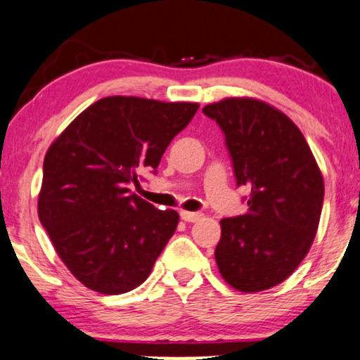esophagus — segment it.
Wrapping results in <instances>:
<instances>
[{
    "mask_svg": "<svg viewBox=\"0 0 360 360\" xmlns=\"http://www.w3.org/2000/svg\"><path fill=\"white\" fill-rule=\"evenodd\" d=\"M181 218H183L184 221L194 223V221L201 220V218H203V214H201V213H196V212H181Z\"/></svg>",
    "mask_w": 360,
    "mask_h": 360,
    "instance_id": "esophagus-1",
    "label": "esophagus"
}]
</instances>
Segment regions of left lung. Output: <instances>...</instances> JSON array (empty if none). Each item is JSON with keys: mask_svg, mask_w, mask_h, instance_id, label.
Wrapping results in <instances>:
<instances>
[{"mask_svg": "<svg viewBox=\"0 0 360 360\" xmlns=\"http://www.w3.org/2000/svg\"><path fill=\"white\" fill-rule=\"evenodd\" d=\"M203 113L225 135L237 186L250 189L247 213L223 218L214 249L230 286L257 292L278 286L307 257L323 206V177L300 128L252 98H226Z\"/></svg>", "mask_w": 360, "mask_h": 360, "instance_id": "8db88e82", "label": "left lung"}]
</instances>
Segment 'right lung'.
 <instances>
[{
  "label": "right lung",
  "mask_w": 360,
  "mask_h": 360,
  "mask_svg": "<svg viewBox=\"0 0 360 360\" xmlns=\"http://www.w3.org/2000/svg\"><path fill=\"white\" fill-rule=\"evenodd\" d=\"M198 103L108 96L53 140L44 159L39 218L62 262L86 288L122 295L143 283L179 214L130 191L155 172Z\"/></svg>",
  "instance_id": "right-lung-1"
}]
</instances>
